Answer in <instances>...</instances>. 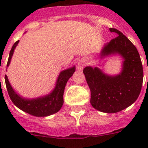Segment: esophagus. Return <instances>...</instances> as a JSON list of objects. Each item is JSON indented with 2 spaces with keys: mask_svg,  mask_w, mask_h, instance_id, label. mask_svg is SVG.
I'll use <instances>...</instances> for the list:
<instances>
[{
  "mask_svg": "<svg viewBox=\"0 0 148 148\" xmlns=\"http://www.w3.org/2000/svg\"><path fill=\"white\" fill-rule=\"evenodd\" d=\"M84 65H85V63L83 60L79 61V62L77 63V69H78L79 70H80V71H82V70L84 69Z\"/></svg>",
  "mask_w": 148,
  "mask_h": 148,
  "instance_id": "1",
  "label": "esophagus"
}]
</instances>
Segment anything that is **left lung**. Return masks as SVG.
<instances>
[{"mask_svg": "<svg viewBox=\"0 0 148 148\" xmlns=\"http://www.w3.org/2000/svg\"><path fill=\"white\" fill-rule=\"evenodd\" d=\"M117 36L104 44L101 59L119 55L123 59L118 74L109 75L98 67L86 66L83 70L91 92L92 107L105 113H116L133 104L140 95L143 82L141 59L136 47L116 28H110Z\"/></svg>", "mask_w": 148, "mask_h": 148, "instance_id": "1", "label": "left lung"}]
</instances>
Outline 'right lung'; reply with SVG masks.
Listing matches in <instances>:
<instances>
[{
  "label": "right lung",
  "mask_w": 148,
  "mask_h": 148,
  "mask_svg": "<svg viewBox=\"0 0 148 148\" xmlns=\"http://www.w3.org/2000/svg\"><path fill=\"white\" fill-rule=\"evenodd\" d=\"M19 40L12 46L7 63V67L10 64L13 52ZM75 69L74 66L61 71L56 80L54 89L51 91V92L45 96L37 98L26 99L20 96L11 86L6 75H5V85L10 99L18 108L36 117H47L55 114L62 108L64 104L63 95L65 86L70 77L74 73Z\"/></svg>",
  "instance_id": "right-lung-1"
}]
</instances>
